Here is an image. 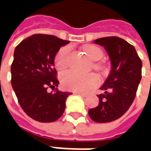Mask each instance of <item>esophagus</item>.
Returning a JSON list of instances; mask_svg holds the SVG:
<instances>
[{"label":"esophagus","mask_w":151,"mask_h":151,"mask_svg":"<svg viewBox=\"0 0 151 151\" xmlns=\"http://www.w3.org/2000/svg\"><path fill=\"white\" fill-rule=\"evenodd\" d=\"M78 95H80L82 97H87L88 96V93H77Z\"/></svg>","instance_id":"34e87169"}]
</instances>
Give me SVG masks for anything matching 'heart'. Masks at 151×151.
I'll list each match as a JSON object with an SVG mask.
<instances>
[{
  "instance_id": "obj_1",
  "label": "heart",
  "mask_w": 151,
  "mask_h": 151,
  "mask_svg": "<svg viewBox=\"0 0 151 151\" xmlns=\"http://www.w3.org/2000/svg\"><path fill=\"white\" fill-rule=\"evenodd\" d=\"M86 55L92 61H99L103 58L104 52L101 48L94 45H88L83 47ZM70 52V47L65 46L61 47L55 55L54 63L58 69H63L68 65V58ZM93 68L103 72L105 66L100 63H93ZM61 82L63 88L69 91L77 93H85L95 88L99 83V78L95 73L81 74L73 71H67L62 73Z\"/></svg>"
}]
</instances>
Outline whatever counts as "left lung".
<instances>
[{
    "label": "left lung",
    "mask_w": 151,
    "mask_h": 151,
    "mask_svg": "<svg viewBox=\"0 0 151 151\" xmlns=\"http://www.w3.org/2000/svg\"><path fill=\"white\" fill-rule=\"evenodd\" d=\"M94 43L104 46L111 60L112 69L98 94V106L88 110L97 123H108L120 118L132 104L141 79L142 62L134 47L118 37H101Z\"/></svg>",
    "instance_id": "1"
}]
</instances>
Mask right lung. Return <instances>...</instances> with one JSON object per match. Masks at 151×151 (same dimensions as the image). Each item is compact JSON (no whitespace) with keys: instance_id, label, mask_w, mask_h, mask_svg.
Segmentation results:
<instances>
[{"instance_id":"1","label":"right lung","mask_w":151,"mask_h":151,"mask_svg":"<svg viewBox=\"0 0 151 151\" xmlns=\"http://www.w3.org/2000/svg\"><path fill=\"white\" fill-rule=\"evenodd\" d=\"M68 42L52 35L34 34L15 48L11 83L22 109L37 121L53 122L65 110L71 93L57 88L59 81L54 58L60 47ZM48 88L55 91L48 93Z\"/></svg>"}]
</instances>
